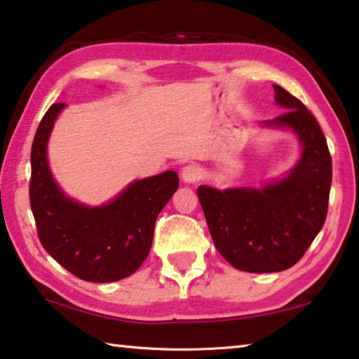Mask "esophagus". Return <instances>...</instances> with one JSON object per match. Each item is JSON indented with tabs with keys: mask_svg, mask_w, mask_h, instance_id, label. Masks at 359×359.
<instances>
[{
	"mask_svg": "<svg viewBox=\"0 0 359 359\" xmlns=\"http://www.w3.org/2000/svg\"><path fill=\"white\" fill-rule=\"evenodd\" d=\"M182 179H184V182H187V184H196V182L201 180V169H199L198 166L194 165H187L182 168Z\"/></svg>",
	"mask_w": 359,
	"mask_h": 359,
	"instance_id": "34e87169",
	"label": "esophagus"
}]
</instances>
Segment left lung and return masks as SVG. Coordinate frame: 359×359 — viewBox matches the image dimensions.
Listing matches in <instances>:
<instances>
[{
	"label": "left lung",
	"mask_w": 359,
	"mask_h": 359,
	"mask_svg": "<svg viewBox=\"0 0 359 359\" xmlns=\"http://www.w3.org/2000/svg\"><path fill=\"white\" fill-rule=\"evenodd\" d=\"M287 109L264 126L294 131L302 155L287 177L263 188H198V198L217 250L236 269L278 272L299 261L323 228L332 161L317 118L287 90L272 85Z\"/></svg>",
	"instance_id": "left-lung-1"
}]
</instances>
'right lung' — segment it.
<instances>
[{"label":"right lung","instance_id":"add662e5","mask_svg":"<svg viewBox=\"0 0 359 359\" xmlns=\"http://www.w3.org/2000/svg\"><path fill=\"white\" fill-rule=\"evenodd\" d=\"M65 102L48 107L32 147L29 205L46 252L82 280L107 283L131 276L150 252L156 217L179 188L166 171L133 182L106 205L88 208L65 196L47 163V141Z\"/></svg>","mask_w":359,"mask_h":359}]
</instances>
